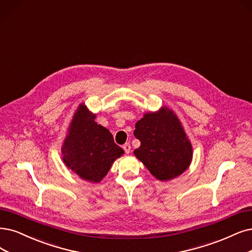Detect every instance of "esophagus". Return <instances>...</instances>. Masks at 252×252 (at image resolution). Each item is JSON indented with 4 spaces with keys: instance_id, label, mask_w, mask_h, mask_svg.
<instances>
[{
    "instance_id": "1",
    "label": "esophagus",
    "mask_w": 252,
    "mask_h": 252,
    "mask_svg": "<svg viewBox=\"0 0 252 252\" xmlns=\"http://www.w3.org/2000/svg\"><path fill=\"white\" fill-rule=\"evenodd\" d=\"M123 148L125 150L126 154H129V153H131V144H129V143H126V144H124Z\"/></svg>"
}]
</instances>
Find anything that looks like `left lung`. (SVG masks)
I'll return each instance as SVG.
<instances>
[{"label":"left lung","mask_w":252,"mask_h":252,"mask_svg":"<svg viewBox=\"0 0 252 252\" xmlns=\"http://www.w3.org/2000/svg\"><path fill=\"white\" fill-rule=\"evenodd\" d=\"M134 135L141 142L134 155L156 179L170 181L187 170L192 161V145L174 112L162 107L145 113L136 123Z\"/></svg>","instance_id":"left-lung-1"}]
</instances>
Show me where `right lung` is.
I'll return each instance as SVG.
<instances>
[{"label": "right lung", "mask_w": 252, "mask_h": 252, "mask_svg": "<svg viewBox=\"0 0 252 252\" xmlns=\"http://www.w3.org/2000/svg\"><path fill=\"white\" fill-rule=\"evenodd\" d=\"M95 116L81 104L74 112L62 145L64 164L90 183H99L117 158L125 154L115 144L109 129L95 123Z\"/></svg>", "instance_id": "obj_1"}]
</instances>
